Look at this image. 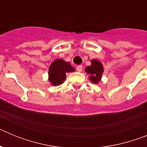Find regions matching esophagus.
<instances>
[{
    "label": "esophagus",
    "mask_w": 147,
    "mask_h": 147,
    "mask_svg": "<svg viewBox=\"0 0 147 147\" xmlns=\"http://www.w3.org/2000/svg\"><path fill=\"white\" fill-rule=\"evenodd\" d=\"M76 70H77L78 72H81L82 71V65H79L76 67Z\"/></svg>",
    "instance_id": "esophagus-1"
}]
</instances>
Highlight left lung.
I'll list each match as a JSON object with an SVG mask.
<instances>
[{
  "mask_svg": "<svg viewBox=\"0 0 147 147\" xmlns=\"http://www.w3.org/2000/svg\"><path fill=\"white\" fill-rule=\"evenodd\" d=\"M103 71V65L97 59H92L91 65L88 66L85 68V72L90 75L89 79L95 84H97L101 81Z\"/></svg>",
  "mask_w": 147,
  "mask_h": 147,
  "instance_id": "1",
  "label": "left lung"
}]
</instances>
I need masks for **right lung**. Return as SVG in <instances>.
I'll return each mask as SVG.
<instances>
[{
  "label": "right lung",
  "instance_id": "1",
  "mask_svg": "<svg viewBox=\"0 0 147 147\" xmlns=\"http://www.w3.org/2000/svg\"><path fill=\"white\" fill-rule=\"evenodd\" d=\"M75 71V68L62 59L54 60L49 67V80L51 85L58 86L62 85L66 79L67 73Z\"/></svg>",
  "mask_w": 147,
  "mask_h": 147
}]
</instances>
